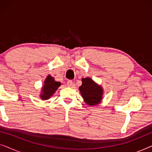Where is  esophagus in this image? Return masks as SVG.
<instances>
[{
	"mask_svg": "<svg viewBox=\"0 0 152 152\" xmlns=\"http://www.w3.org/2000/svg\"><path fill=\"white\" fill-rule=\"evenodd\" d=\"M73 82H72L71 80H69V81H68V82H67V86H69V87H72V86H73Z\"/></svg>",
	"mask_w": 152,
	"mask_h": 152,
	"instance_id": "1",
	"label": "esophagus"
}]
</instances>
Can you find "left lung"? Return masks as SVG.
<instances>
[{
    "instance_id": "left-lung-1",
    "label": "left lung",
    "mask_w": 152,
    "mask_h": 152,
    "mask_svg": "<svg viewBox=\"0 0 152 152\" xmlns=\"http://www.w3.org/2000/svg\"><path fill=\"white\" fill-rule=\"evenodd\" d=\"M82 84L79 89L84 100L89 106H96L101 102L103 88L91 78L82 79Z\"/></svg>"
}]
</instances>
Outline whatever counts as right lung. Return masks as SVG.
Returning <instances> with one entry per match:
<instances>
[{
    "label": "right lung",
    "instance_id": "obj_1",
    "mask_svg": "<svg viewBox=\"0 0 152 152\" xmlns=\"http://www.w3.org/2000/svg\"><path fill=\"white\" fill-rule=\"evenodd\" d=\"M60 86H61V83L56 82L52 76L48 75L41 89V93L40 95L41 98L42 99H48Z\"/></svg>",
    "mask_w": 152,
    "mask_h": 152
}]
</instances>
